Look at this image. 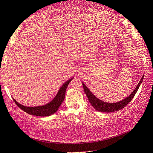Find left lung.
Here are the masks:
<instances>
[{
	"label": "left lung",
	"mask_w": 153,
	"mask_h": 153,
	"mask_svg": "<svg viewBox=\"0 0 153 153\" xmlns=\"http://www.w3.org/2000/svg\"><path fill=\"white\" fill-rule=\"evenodd\" d=\"M143 76H142L140 82L138 83V84L137 85L135 89H134V91L131 92V94L130 95H129L128 97H127L126 98L123 100L122 101H119V102H117V103H114L104 102V101L99 100L98 98H97L83 82H82V85H83V87H84L85 93L87 97L88 100H89V102L97 111H99V112H113L123 108L129 102H130L131 100L133 98L134 96L135 95L136 92L138 89V88H139L141 83L143 80Z\"/></svg>",
	"instance_id": "1"
}]
</instances>
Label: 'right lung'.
<instances>
[{
	"label": "right lung",
	"instance_id": "1",
	"mask_svg": "<svg viewBox=\"0 0 153 153\" xmlns=\"http://www.w3.org/2000/svg\"><path fill=\"white\" fill-rule=\"evenodd\" d=\"M73 78V77L64 83L62 86L60 88L58 93L55 96L54 99L52 101H50L49 103H47L45 105L34 106V107H33V106H32V107L31 106H25L18 103L15 99H13V100L18 107L27 114L41 117L49 116V115H52L56 112L59 106L63 102L64 98H65L66 88Z\"/></svg>",
	"mask_w": 153,
	"mask_h": 153
}]
</instances>
